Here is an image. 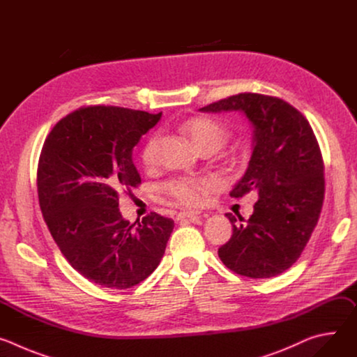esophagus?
Wrapping results in <instances>:
<instances>
[{"label":"esophagus","instance_id":"34e87169","mask_svg":"<svg viewBox=\"0 0 357 357\" xmlns=\"http://www.w3.org/2000/svg\"><path fill=\"white\" fill-rule=\"evenodd\" d=\"M178 220H181V219H189L190 222H195V220H197L199 218H200V213L199 212H193V211H189V212H181V213H178Z\"/></svg>","mask_w":357,"mask_h":357}]
</instances>
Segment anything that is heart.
Listing matches in <instances>:
<instances>
[{
  "label": "heart",
  "instance_id": "obj_1",
  "mask_svg": "<svg viewBox=\"0 0 357 357\" xmlns=\"http://www.w3.org/2000/svg\"><path fill=\"white\" fill-rule=\"evenodd\" d=\"M182 130L202 154H215L229 139V130L222 123L209 117L190 119L182 124ZM160 142L158 135H152L145 142L141 151V161L145 167H152L157 162ZM209 185L206 179L178 178L167 182L162 189L181 205L197 206L203 202L205 190Z\"/></svg>",
  "mask_w": 357,
  "mask_h": 357
}]
</instances>
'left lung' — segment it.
I'll use <instances>...</instances> for the list:
<instances>
[{
  "label": "left lung",
  "mask_w": 357,
  "mask_h": 357,
  "mask_svg": "<svg viewBox=\"0 0 357 357\" xmlns=\"http://www.w3.org/2000/svg\"><path fill=\"white\" fill-rule=\"evenodd\" d=\"M199 112H240L252 126V154L230 196L252 190L259 200L244 223L236 225L237 219L226 213L233 234L219 257L236 274L275 277L299 259L322 211L325 178L317 137L295 107L273 96L240 93Z\"/></svg>",
  "instance_id": "8db88e82"
}]
</instances>
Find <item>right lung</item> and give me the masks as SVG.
I'll use <instances>...</instances> for the list:
<instances>
[{
  "instance_id": "obj_1",
  "label": "right lung",
  "mask_w": 357,
  "mask_h": 357,
  "mask_svg": "<svg viewBox=\"0 0 357 357\" xmlns=\"http://www.w3.org/2000/svg\"><path fill=\"white\" fill-rule=\"evenodd\" d=\"M162 113L114 106L82 107L49 132L38 164L39 206L59 250L84 278L131 288L154 271L174 220L155 212L130 225L121 190L141 183L132 148Z\"/></svg>"
}]
</instances>
